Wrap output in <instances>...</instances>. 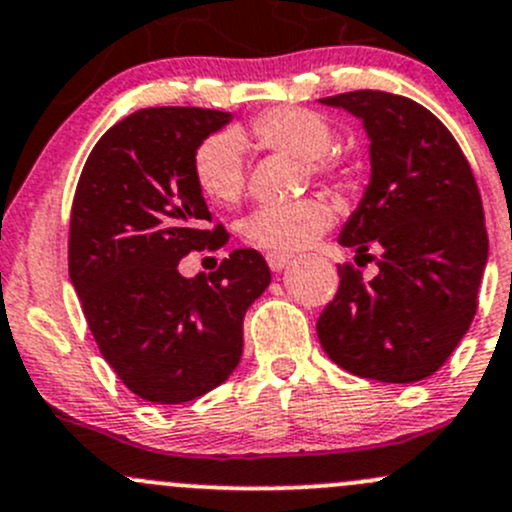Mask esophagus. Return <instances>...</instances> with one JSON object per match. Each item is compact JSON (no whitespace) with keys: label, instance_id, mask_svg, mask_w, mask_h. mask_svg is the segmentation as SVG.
I'll use <instances>...</instances> for the list:
<instances>
[{"label":"esophagus","instance_id":"obj_1","mask_svg":"<svg viewBox=\"0 0 512 512\" xmlns=\"http://www.w3.org/2000/svg\"><path fill=\"white\" fill-rule=\"evenodd\" d=\"M289 260H292V255H287V252H270L267 255V265H270L272 272H282Z\"/></svg>","mask_w":512,"mask_h":512}]
</instances>
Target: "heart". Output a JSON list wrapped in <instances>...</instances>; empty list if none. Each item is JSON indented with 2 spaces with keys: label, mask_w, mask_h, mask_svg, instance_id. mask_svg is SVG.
<instances>
[{
  "label": "heart",
  "mask_w": 512,
  "mask_h": 512,
  "mask_svg": "<svg viewBox=\"0 0 512 512\" xmlns=\"http://www.w3.org/2000/svg\"><path fill=\"white\" fill-rule=\"evenodd\" d=\"M242 142L267 152L287 154L304 161L314 179L336 186L353 181V166L333 154L336 129L324 115L306 107H274L262 112L245 134L218 132L203 139L191 157V174L201 196L218 206H233L245 191ZM336 220V211L324 198H304L294 206L260 208L242 223V235L252 247L265 252H292L311 245Z\"/></svg>",
  "instance_id": "heart-1"
}]
</instances>
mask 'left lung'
Masks as SVG:
<instances>
[{"label": "left lung", "mask_w": 512, "mask_h": 512, "mask_svg": "<svg viewBox=\"0 0 512 512\" xmlns=\"http://www.w3.org/2000/svg\"><path fill=\"white\" fill-rule=\"evenodd\" d=\"M321 102L368 129L373 176L338 242L380 272L365 282L351 262L338 267L316 333L328 358L358 378L417 383L449 360L476 316L488 260L481 193L454 134L419 102L383 90Z\"/></svg>", "instance_id": "8db88e82"}]
</instances>
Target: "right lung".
I'll use <instances>...</instances> for the list:
<instances>
[{"mask_svg": "<svg viewBox=\"0 0 512 512\" xmlns=\"http://www.w3.org/2000/svg\"><path fill=\"white\" fill-rule=\"evenodd\" d=\"M230 120L203 107H147L98 139L75 186L68 272L102 358L137 397L184 405L233 373L242 319L270 284L257 250L186 279L188 252L228 245L193 184L198 144Z\"/></svg>", "mask_w": 512, "mask_h": 512, "instance_id": "right-lung-1", "label": "right lung"}]
</instances>
